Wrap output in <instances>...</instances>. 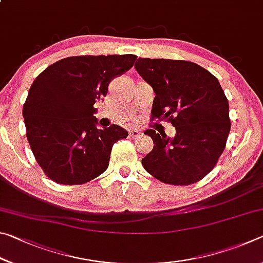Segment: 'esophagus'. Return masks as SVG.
Segmentation results:
<instances>
[{"label": "esophagus", "mask_w": 263, "mask_h": 263, "mask_svg": "<svg viewBox=\"0 0 263 263\" xmlns=\"http://www.w3.org/2000/svg\"><path fill=\"white\" fill-rule=\"evenodd\" d=\"M141 136H142V133H141L139 130H137V128H135V130H131V131H130V137L133 138V139H137V138H140Z\"/></svg>", "instance_id": "esophagus-1"}]
</instances>
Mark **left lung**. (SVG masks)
Returning a JSON list of instances; mask_svg holds the SVG:
<instances>
[{
  "mask_svg": "<svg viewBox=\"0 0 263 263\" xmlns=\"http://www.w3.org/2000/svg\"><path fill=\"white\" fill-rule=\"evenodd\" d=\"M135 68L153 88L152 118L167 119L174 138L148 128L153 149L141 160L155 179L186 185L203 179L216 166L231 130L229 101L216 77L184 60L139 58Z\"/></svg>",
  "mask_w": 263,
  "mask_h": 263,
  "instance_id": "8db88e82",
  "label": "left lung"
}]
</instances>
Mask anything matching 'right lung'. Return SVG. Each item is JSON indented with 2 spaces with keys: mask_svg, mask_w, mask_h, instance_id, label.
<instances>
[{
  "mask_svg": "<svg viewBox=\"0 0 263 263\" xmlns=\"http://www.w3.org/2000/svg\"><path fill=\"white\" fill-rule=\"evenodd\" d=\"M136 55H80L54 62L31 86L23 106L30 147L57 183L83 184L106 171L114 144L126 138L118 125L99 128L94 106L111 80L130 69Z\"/></svg>",
  "mask_w": 263,
  "mask_h": 263,
  "instance_id": "add662e5",
  "label": "right lung"
}]
</instances>
